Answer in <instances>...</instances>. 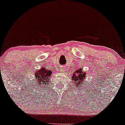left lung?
Returning <instances> with one entry per match:
<instances>
[{
    "instance_id": "1",
    "label": "left lung",
    "mask_w": 125,
    "mask_h": 125,
    "mask_svg": "<svg viewBox=\"0 0 125 125\" xmlns=\"http://www.w3.org/2000/svg\"><path fill=\"white\" fill-rule=\"evenodd\" d=\"M85 77V73L82 72V69L77 70L72 75V79L73 81V84H75L76 85H79V84H81L83 80H84Z\"/></svg>"
}]
</instances>
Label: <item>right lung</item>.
<instances>
[{
  "mask_svg": "<svg viewBox=\"0 0 125 125\" xmlns=\"http://www.w3.org/2000/svg\"><path fill=\"white\" fill-rule=\"evenodd\" d=\"M52 71L42 68L41 70H38L35 73V79H37V85H43L48 82L49 77L52 74ZM48 85V84H47Z\"/></svg>",
  "mask_w": 125,
  "mask_h": 125,
  "instance_id": "obj_1",
  "label": "right lung"
}]
</instances>
